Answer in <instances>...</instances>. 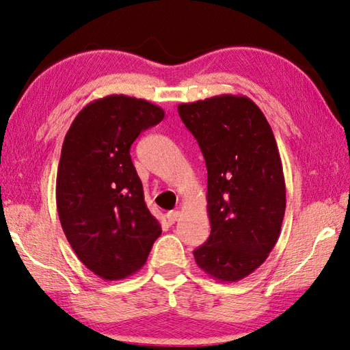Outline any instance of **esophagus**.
I'll list each match as a JSON object with an SVG mask.
<instances>
[{"mask_svg":"<svg viewBox=\"0 0 350 350\" xmlns=\"http://www.w3.org/2000/svg\"><path fill=\"white\" fill-rule=\"evenodd\" d=\"M179 217H180V211L179 210H173V211H168L167 213V219H168L170 224H174Z\"/></svg>","mask_w":350,"mask_h":350,"instance_id":"esophagus-1","label":"esophagus"}]
</instances>
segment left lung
Returning <instances> with one entry per match:
<instances>
[{
    "instance_id": "8db88e82",
    "label": "left lung",
    "mask_w": 350,
    "mask_h": 350,
    "mask_svg": "<svg viewBox=\"0 0 350 350\" xmlns=\"http://www.w3.org/2000/svg\"><path fill=\"white\" fill-rule=\"evenodd\" d=\"M204 154L211 233L193 252L206 275L234 282L253 273L280 238L286 211L280 151L267 118L245 96L177 106Z\"/></svg>"
}]
</instances>
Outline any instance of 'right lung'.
<instances>
[{
  "label": "right lung",
  "mask_w": 350,
  "mask_h": 350,
  "mask_svg": "<svg viewBox=\"0 0 350 350\" xmlns=\"http://www.w3.org/2000/svg\"><path fill=\"white\" fill-rule=\"evenodd\" d=\"M165 112L146 100L108 96L86 105L64 137L57 210L77 256L106 281L144 267L162 233L144 199L131 145Z\"/></svg>",
  "instance_id": "obj_1"
}]
</instances>
